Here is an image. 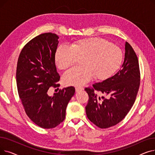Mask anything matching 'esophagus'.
Masks as SVG:
<instances>
[{
  "instance_id": "34e87169",
  "label": "esophagus",
  "mask_w": 155,
  "mask_h": 155,
  "mask_svg": "<svg viewBox=\"0 0 155 155\" xmlns=\"http://www.w3.org/2000/svg\"><path fill=\"white\" fill-rule=\"evenodd\" d=\"M84 90V88L83 87H75V91L76 92H79Z\"/></svg>"
}]
</instances>
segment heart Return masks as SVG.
<instances>
[{"label":"heart","mask_w":155,"mask_h":155,"mask_svg":"<svg viewBox=\"0 0 155 155\" xmlns=\"http://www.w3.org/2000/svg\"><path fill=\"white\" fill-rule=\"evenodd\" d=\"M78 58H82V66L64 73L63 81L65 85H82L93 77L98 80L110 77L120 67L123 54L117 46L100 38L78 40L70 46H60L56 51L55 61L61 70L73 66Z\"/></svg>","instance_id":"b5f03b06"}]
</instances>
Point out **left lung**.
Masks as SVG:
<instances>
[{
	"instance_id": "left-lung-1",
	"label": "left lung",
	"mask_w": 155,
	"mask_h": 155,
	"mask_svg": "<svg viewBox=\"0 0 155 155\" xmlns=\"http://www.w3.org/2000/svg\"><path fill=\"white\" fill-rule=\"evenodd\" d=\"M140 84V71L137 57L127 42L125 58L121 69L114 76L85 88L88 102L85 107L87 116L101 129L115 126L123 120L135 102ZM96 90L108 95L105 99L98 97Z\"/></svg>"
}]
</instances>
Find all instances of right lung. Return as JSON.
I'll list each match as a JSON object with an SVG mask.
<instances>
[{"label": "right lung", "mask_w": 155, "mask_h": 155, "mask_svg": "<svg viewBox=\"0 0 155 155\" xmlns=\"http://www.w3.org/2000/svg\"><path fill=\"white\" fill-rule=\"evenodd\" d=\"M59 37L46 32L32 39L19 54L16 82L24 110L38 126L51 129L64 120L66 109L75 92L71 86L49 96L51 87L60 86V77L56 71L55 53Z\"/></svg>", "instance_id": "obj_1"}]
</instances>
